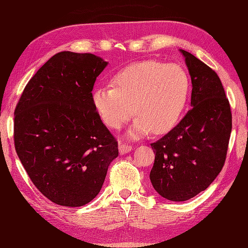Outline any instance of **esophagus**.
<instances>
[{
  "instance_id": "obj_1",
  "label": "esophagus",
  "mask_w": 248,
  "mask_h": 248,
  "mask_svg": "<svg viewBox=\"0 0 248 248\" xmlns=\"http://www.w3.org/2000/svg\"><path fill=\"white\" fill-rule=\"evenodd\" d=\"M132 150V146L129 144H120L119 145V153L121 155H124V154H128L129 152Z\"/></svg>"
}]
</instances>
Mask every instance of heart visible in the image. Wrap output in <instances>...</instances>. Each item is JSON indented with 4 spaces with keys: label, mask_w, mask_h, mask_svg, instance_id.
<instances>
[{
    "label": "heart",
    "mask_w": 248,
    "mask_h": 248,
    "mask_svg": "<svg viewBox=\"0 0 248 248\" xmlns=\"http://www.w3.org/2000/svg\"><path fill=\"white\" fill-rule=\"evenodd\" d=\"M110 82L111 87L94 89L92 104L102 120L116 130L137 114L128 131L131 139L152 129L155 133L167 132L178 121L188 100L189 77L177 64L138 62L119 71Z\"/></svg>",
    "instance_id": "b5f03b06"
}]
</instances>
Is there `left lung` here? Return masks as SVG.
<instances>
[{
    "label": "left lung",
    "mask_w": 248,
    "mask_h": 248,
    "mask_svg": "<svg viewBox=\"0 0 248 248\" xmlns=\"http://www.w3.org/2000/svg\"><path fill=\"white\" fill-rule=\"evenodd\" d=\"M185 57L191 77V109L157 142L150 182L170 201H187L205 190L220 173L232 129L229 101L214 70L190 52Z\"/></svg>",
    "instance_id": "8db88e82"
}]
</instances>
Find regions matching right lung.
<instances>
[{"instance_id":"add662e5","label":"right lung","mask_w":248,"mask_h":248,"mask_svg":"<svg viewBox=\"0 0 248 248\" xmlns=\"http://www.w3.org/2000/svg\"><path fill=\"white\" fill-rule=\"evenodd\" d=\"M108 62L92 53L51 57L24 88L15 109L14 142L32 183L47 199L77 207L98 196L118 143L92 104Z\"/></svg>"}]
</instances>
